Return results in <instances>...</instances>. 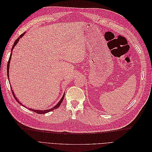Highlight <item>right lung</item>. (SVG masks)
<instances>
[{"instance_id": "right-lung-1", "label": "right lung", "mask_w": 152, "mask_h": 152, "mask_svg": "<svg viewBox=\"0 0 152 152\" xmlns=\"http://www.w3.org/2000/svg\"><path fill=\"white\" fill-rule=\"evenodd\" d=\"M26 34V31H25L23 34H22L19 37H18L16 40V41L15 42V43H14V44H13V45H12V49H11V54H10V59H9V61H8V63H7V77H8V80H9V81H10V78H9V70H10V62H11V56H12V50H13V49H14V48L15 47V45L18 44V42H19V40H20V39L25 34ZM11 91H12V94H13V96H14V98H15V99L16 100V102L19 103V104H20L21 105H22V106H23V107H26L25 105H23V104L18 99V98L16 97L15 96V93H14V92L12 91V87H11ZM64 96H65V94H63V97H62V98L60 99V101H59V103L56 104V105H55L54 107H53V108H50V109H48V110H34V109H32V108H28V109L29 110H31V111H34V112H35V113H39V114H43V113H48V112H50V111H53V110H55V109H56V108H58L59 106H60V104H61V103H62V102H63V99H64Z\"/></svg>"}]
</instances>
